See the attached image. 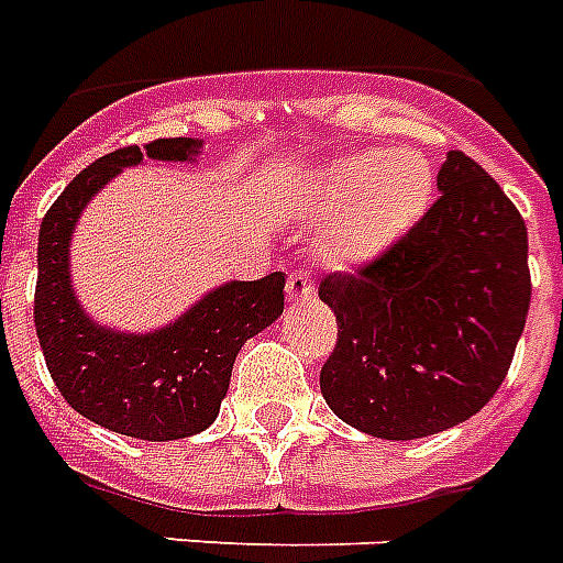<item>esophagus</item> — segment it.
Listing matches in <instances>:
<instances>
[{
  "instance_id": "obj_1",
  "label": "esophagus",
  "mask_w": 563,
  "mask_h": 563,
  "mask_svg": "<svg viewBox=\"0 0 563 563\" xmlns=\"http://www.w3.org/2000/svg\"><path fill=\"white\" fill-rule=\"evenodd\" d=\"M286 291H289V300H312L316 298V286L303 272H291L289 280H286Z\"/></svg>"
}]
</instances>
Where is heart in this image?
Here are the masks:
<instances>
[{"label":"heart","instance_id":"obj_1","mask_svg":"<svg viewBox=\"0 0 563 563\" xmlns=\"http://www.w3.org/2000/svg\"><path fill=\"white\" fill-rule=\"evenodd\" d=\"M435 175L420 152L371 148L344 154L321 175V201L344 207L324 239L327 260L360 265L406 236L432 201Z\"/></svg>","mask_w":563,"mask_h":563}]
</instances>
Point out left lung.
<instances>
[{
	"mask_svg": "<svg viewBox=\"0 0 563 563\" xmlns=\"http://www.w3.org/2000/svg\"><path fill=\"white\" fill-rule=\"evenodd\" d=\"M438 192L374 263L318 286L339 324L321 394L385 441L473 418L506 379L532 300L526 221L497 180L450 152Z\"/></svg>",
	"mask_w": 563,
	"mask_h": 563,
	"instance_id": "left-lung-1",
	"label": "left lung"
}]
</instances>
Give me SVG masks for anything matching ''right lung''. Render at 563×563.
<instances>
[{
    "instance_id": "1",
    "label": "right lung",
    "mask_w": 563,
    "mask_h": 563,
    "mask_svg": "<svg viewBox=\"0 0 563 563\" xmlns=\"http://www.w3.org/2000/svg\"><path fill=\"white\" fill-rule=\"evenodd\" d=\"M198 152L192 136H172L104 154L75 175L40 224L34 327L46 368L78 415L119 435L178 441L203 432L219 415L242 344L283 312V272L224 283L152 333L96 324L75 298L69 242L92 195L143 157L187 163Z\"/></svg>"
}]
</instances>
